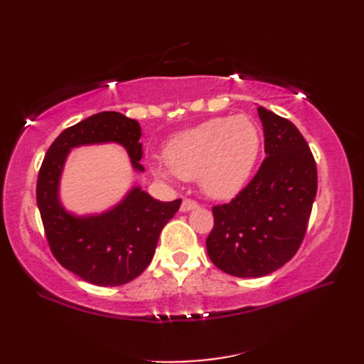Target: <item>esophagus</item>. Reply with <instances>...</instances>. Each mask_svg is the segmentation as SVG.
I'll return each mask as SVG.
<instances>
[{
	"label": "esophagus",
	"mask_w": 364,
	"mask_h": 364,
	"mask_svg": "<svg viewBox=\"0 0 364 364\" xmlns=\"http://www.w3.org/2000/svg\"><path fill=\"white\" fill-rule=\"evenodd\" d=\"M196 208H198V203L196 202V200H192V198H184L183 200V203H181V211L183 213L196 210Z\"/></svg>",
	"instance_id": "esophagus-1"
}]
</instances>
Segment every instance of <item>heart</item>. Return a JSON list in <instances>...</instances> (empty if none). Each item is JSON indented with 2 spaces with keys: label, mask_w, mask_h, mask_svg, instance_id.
<instances>
[{
  "label": "heart",
  "mask_w": 364,
  "mask_h": 364,
  "mask_svg": "<svg viewBox=\"0 0 364 364\" xmlns=\"http://www.w3.org/2000/svg\"><path fill=\"white\" fill-rule=\"evenodd\" d=\"M259 145V129L250 117H215L175 136L166 149V161L183 180L197 178L208 196L228 198L249 180Z\"/></svg>",
  "instance_id": "obj_1"
}]
</instances>
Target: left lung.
I'll return each mask as SVG.
<instances>
[{
	"label": "left lung",
	"mask_w": 364,
	"mask_h": 364,
	"mask_svg": "<svg viewBox=\"0 0 364 364\" xmlns=\"http://www.w3.org/2000/svg\"><path fill=\"white\" fill-rule=\"evenodd\" d=\"M264 153L258 172L228 203L214 205L206 250L215 267L241 278L286 264L304 242L318 192V168L292 122L258 106Z\"/></svg>",
	"instance_id": "8db88e82"
}]
</instances>
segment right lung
<instances>
[{
  "instance_id": "1",
  "label": "right lung",
  "mask_w": 364,
  "mask_h": 364,
  "mask_svg": "<svg viewBox=\"0 0 364 364\" xmlns=\"http://www.w3.org/2000/svg\"><path fill=\"white\" fill-rule=\"evenodd\" d=\"M141 127L114 111L90 115L68 127L46 151L38 170L36 198L53 257L67 270L97 286H120L141 275L156 250L162 228L180 210L181 198L159 202L134 188L112 211L73 218L58 200V184L68 150L76 145L119 142L134 168L142 158Z\"/></svg>"
}]
</instances>
